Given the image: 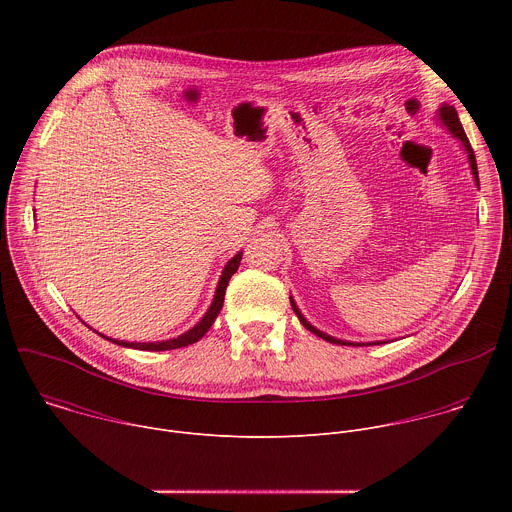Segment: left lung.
I'll list each match as a JSON object with an SVG mask.
<instances>
[{"label":"left lung","instance_id":"obj_1","mask_svg":"<svg viewBox=\"0 0 512 512\" xmlns=\"http://www.w3.org/2000/svg\"><path fill=\"white\" fill-rule=\"evenodd\" d=\"M437 119H440V123L454 135V137H458L460 139V143H462V148L466 150V154H468V162H470V170H472V176H474V182H476V186L480 188V182H478V166H476V158H474V152H472V145H470V141H468V137H466V133H464V127H462V123H460V117H458V111L452 107V105H442L440 109H437ZM289 302H291V308H294V312H296V316L300 318V322L310 330V332H314L316 336H320L322 340H326V342H332V344H340V346H373V344H383V342H350V340H340V338H334V336H328L326 332H322V330H318V328H314L304 316H302V312H300V308L296 306V302H294V298H289Z\"/></svg>","mask_w":512,"mask_h":512}]
</instances>
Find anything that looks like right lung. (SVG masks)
Returning <instances> with one entry per match:
<instances>
[{"instance_id": "1", "label": "right lung", "mask_w": 512, "mask_h": 512, "mask_svg": "<svg viewBox=\"0 0 512 512\" xmlns=\"http://www.w3.org/2000/svg\"><path fill=\"white\" fill-rule=\"evenodd\" d=\"M241 257H243V253L239 251V253L225 265L223 275H221V279H218V285H216V291H214L212 304H210V308L206 310V314L202 316V320H200L194 328H190L188 332L180 334L178 338H170V340H162V342H125V340L107 338V336H103V334H101V336L107 338V340L113 342V344H119V346H125V348H139V350H172V348H182V346H188V344L198 342V340L210 330V326L214 324L216 316L221 314L223 304H225V291H227L229 279H231V277L235 275V271L239 269Z\"/></svg>"}]
</instances>
